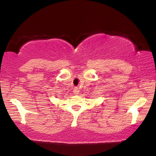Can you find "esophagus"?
<instances>
[{
	"mask_svg": "<svg viewBox=\"0 0 156 156\" xmlns=\"http://www.w3.org/2000/svg\"><path fill=\"white\" fill-rule=\"evenodd\" d=\"M79 92H80V90L78 88H75L74 90H73V93L75 94H79Z\"/></svg>",
	"mask_w": 156,
	"mask_h": 156,
	"instance_id": "1",
	"label": "esophagus"
}]
</instances>
